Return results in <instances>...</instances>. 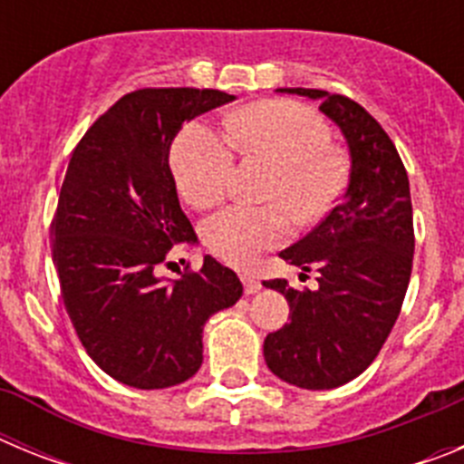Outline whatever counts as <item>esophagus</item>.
Masks as SVG:
<instances>
[{
	"instance_id": "1",
	"label": "esophagus",
	"mask_w": 464,
	"mask_h": 464,
	"mask_svg": "<svg viewBox=\"0 0 464 464\" xmlns=\"http://www.w3.org/2000/svg\"><path fill=\"white\" fill-rule=\"evenodd\" d=\"M241 281H244V290H246V295H256L257 290L262 288V283H260V278L257 276H253V274H241Z\"/></svg>"
}]
</instances>
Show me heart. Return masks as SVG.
Instances as JSON below:
<instances>
[{"mask_svg": "<svg viewBox=\"0 0 464 464\" xmlns=\"http://www.w3.org/2000/svg\"><path fill=\"white\" fill-rule=\"evenodd\" d=\"M244 155L274 165L262 207H229L204 223V244L229 265H251L262 251L288 241L299 223H314L330 211L346 179V167L330 146V127L314 109L297 102H260L229 122ZM171 174L181 197L195 208L218 204L229 190L235 149L204 121L181 130L171 146Z\"/></svg>", "mask_w": 464, "mask_h": 464, "instance_id": "b5f03b06", "label": "heart"}]
</instances>
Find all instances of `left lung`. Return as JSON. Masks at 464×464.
<instances>
[{
  "label": "left lung",
  "instance_id": "obj_1",
  "mask_svg": "<svg viewBox=\"0 0 464 464\" xmlns=\"http://www.w3.org/2000/svg\"><path fill=\"white\" fill-rule=\"evenodd\" d=\"M285 90L321 100L351 149V176L337 207L281 251L285 262L315 272L318 288L265 281L290 304V323L265 339V362L297 388L325 391L374 362L400 315L416 241L411 195L395 143L358 102L325 90Z\"/></svg>",
  "mask_w": 464,
  "mask_h": 464
}]
</instances>
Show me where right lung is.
<instances>
[{"label":"right lung","mask_w":464,"mask_h":464,"mask_svg":"<svg viewBox=\"0 0 464 464\" xmlns=\"http://www.w3.org/2000/svg\"><path fill=\"white\" fill-rule=\"evenodd\" d=\"M235 97L213 88H141L102 113L73 149L53 216V260L90 358L141 391L169 388L202 364L208 315L241 297L213 257L162 281L176 246L197 241L181 211L169 146L181 125Z\"/></svg>","instance_id":"right-lung-1"}]
</instances>
